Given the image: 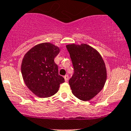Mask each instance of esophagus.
Masks as SVG:
<instances>
[{"mask_svg":"<svg viewBox=\"0 0 131 131\" xmlns=\"http://www.w3.org/2000/svg\"><path fill=\"white\" fill-rule=\"evenodd\" d=\"M68 78H69V77H68V74H67V75L64 76V81H68Z\"/></svg>","mask_w":131,"mask_h":131,"instance_id":"obj_1","label":"esophagus"}]
</instances>
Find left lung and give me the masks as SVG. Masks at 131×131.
<instances>
[{
  "label": "left lung",
  "instance_id": "8db88e82",
  "mask_svg": "<svg viewBox=\"0 0 131 131\" xmlns=\"http://www.w3.org/2000/svg\"><path fill=\"white\" fill-rule=\"evenodd\" d=\"M74 73L69 80L72 93L80 100L90 101L105 84L107 72L100 53L87 44L67 45Z\"/></svg>",
  "mask_w": 131,
  "mask_h": 131
}]
</instances>
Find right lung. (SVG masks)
Listing matches in <instances>:
<instances>
[{
    "label": "right lung",
    "mask_w": 131,
    "mask_h": 131,
    "mask_svg": "<svg viewBox=\"0 0 131 131\" xmlns=\"http://www.w3.org/2000/svg\"><path fill=\"white\" fill-rule=\"evenodd\" d=\"M60 48L51 43L35 45L26 53L22 60L21 72L26 86L40 97H48L58 92L64 82L59 75L58 65L54 59Z\"/></svg>",
    "instance_id": "add662e5"
}]
</instances>
